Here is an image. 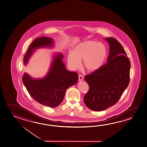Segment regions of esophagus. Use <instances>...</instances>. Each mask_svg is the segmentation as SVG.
<instances>
[{"instance_id": "obj_1", "label": "esophagus", "mask_w": 147, "mask_h": 147, "mask_svg": "<svg viewBox=\"0 0 147 147\" xmlns=\"http://www.w3.org/2000/svg\"><path fill=\"white\" fill-rule=\"evenodd\" d=\"M83 80V76L81 75H79V76H78V80H79V81H81Z\"/></svg>"}]
</instances>
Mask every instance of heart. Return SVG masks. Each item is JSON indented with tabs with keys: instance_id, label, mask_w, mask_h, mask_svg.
Returning a JSON list of instances; mask_svg holds the SVG:
<instances>
[{
	"instance_id": "1",
	"label": "heart",
	"mask_w": 147,
	"mask_h": 147,
	"mask_svg": "<svg viewBox=\"0 0 147 147\" xmlns=\"http://www.w3.org/2000/svg\"><path fill=\"white\" fill-rule=\"evenodd\" d=\"M107 55L105 45L94 40L81 42L74 48L72 53L67 55V62L70 66L76 69L82 66L88 72H94L102 66Z\"/></svg>"
}]
</instances>
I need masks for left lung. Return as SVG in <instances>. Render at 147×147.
<instances>
[{
  "instance_id": "8db88e82",
  "label": "left lung",
  "mask_w": 147,
  "mask_h": 147,
  "mask_svg": "<svg viewBox=\"0 0 147 147\" xmlns=\"http://www.w3.org/2000/svg\"><path fill=\"white\" fill-rule=\"evenodd\" d=\"M110 45L107 63L85 76L89 90L84 97L90 110L101 111L115 105L129 82L130 62L122 45L113 37H106Z\"/></svg>"
}]
</instances>
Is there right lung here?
Returning a JSON list of instances; mask_svg holds the SVG:
<instances>
[{"label": "right lung", "mask_w": 147, "mask_h": 147, "mask_svg": "<svg viewBox=\"0 0 147 147\" xmlns=\"http://www.w3.org/2000/svg\"><path fill=\"white\" fill-rule=\"evenodd\" d=\"M53 40L49 37H38L31 42L24 57L26 64L34 49L43 46H52ZM63 55L58 54L55 57L47 75L42 79H33L24 74L22 81L33 99L41 105L51 108L57 107L62 102L66 90L77 83V73L66 69L62 62Z\"/></svg>", "instance_id": "1"}]
</instances>
